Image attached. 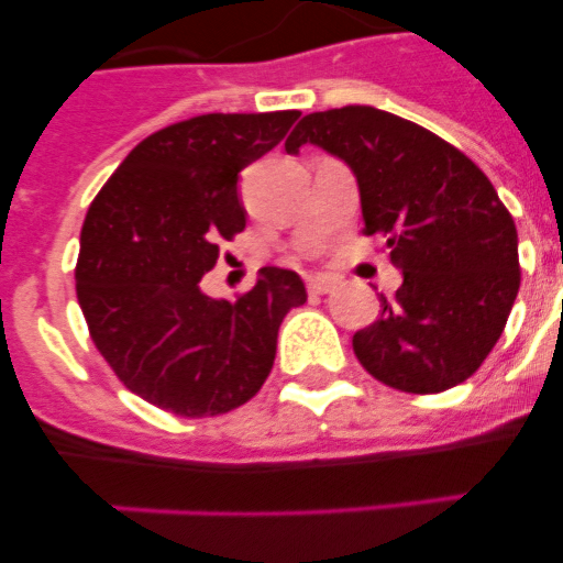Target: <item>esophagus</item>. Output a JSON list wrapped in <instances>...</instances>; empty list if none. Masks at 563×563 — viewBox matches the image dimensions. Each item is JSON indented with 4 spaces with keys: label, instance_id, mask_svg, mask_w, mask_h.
Listing matches in <instances>:
<instances>
[{
    "label": "esophagus",
    "instance_id": "34e87169",
    "mask_svg": "<svg viewBox=\"0 0 563 563\" xmlns=\"http://www.w3.org/2000/svg\"><path fill=\"white\" fill-rule=\"evenodd\" d=\"M335 290V278L330 276H312L307 278V292L310 296H327V292Z\"/></svg>",
    "mask_w": 563,
    "mask_h": 563
}]
</instances>
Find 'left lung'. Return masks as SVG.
Instances as JSON below:
<instances>
[{"label": "left lung", "mask_w": 563, "mask_h": 563, "mask_svg": "<svg viewBox=\"0 0 563 563\" xmlns=\"http://www.w3.org/2000/svg\"><path fill=\"white\" fill-rule=\"evenodd\" d=\"M321 146L352 168L363 233L402 271L380 318L352 335L372 377L411 395L467 380L499 341L519 292L516 222L479 166L429 129L375 107L307 114L287 154Z\"/></svg>", "instance_id": "obj_1"}]
</instances>
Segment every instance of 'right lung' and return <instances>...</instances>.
I'll return each instance as SVG.
<instances>
[{
	"label": "right lung",
	"instance_id": "right-lung-1",
	"mask_svg": "<svg viewBox=\"0 0 563 563\" xmlns=\"http://www.w3.org/2000/svg\"><path fill=\"white\" fill-rule=\"evenodd\" d=\"M301 112L197 114L148 134L98 191L81 228L76 292L89 335L129 391L177 417L239 409L267 380L278 327L305 305L298 273L211 298L200 278L245 231L239 172Z\"/></svg>",
	"mask_w": 563,
	"mask_h": 563
}]
</instances>
